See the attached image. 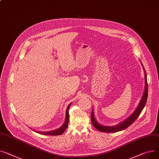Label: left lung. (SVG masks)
Here are the masks:
<instances>
[{
    "label": "left lung",
    "mask_w": 159,
    "mask_h": 159,
    "mask_svg": "<svg viewBox=\"0 0 159 159\" xmlns=\"http://www.w3.org/2000/svg\"><path fill=\"white\" fill-rule=\"evenodd\" d=\"M144 68V67H143ZM144 77H145V89L144 91V93L143 94L142 98L139 102V104L138 106L136 108L135 111L129 116V117L126 119L125 121L121 122V123L116 125V126H103L100 124H99L96 119L94 117V114H93V110H92L91 112V122L94 127L97 129L98 131L102 132H119L121 130H123L126 128H128L129 126L132 125L135 120L138 118V116L141 113L143 109H144L148 98V83H147V75L146 71L144 70Z\"/></svg>",
    "instance_id": "left-lung-1"
}]
</instances>
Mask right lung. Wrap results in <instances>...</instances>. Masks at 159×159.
<instances>
[{
  "label": "right lung",
  "instance_id": "right-lung-1",
  "mask_svg": "<svg viewBox=\"0 0 159 159\" xmlns=\"http://www.w3.org/2000/svg\"><path fill=\"white\" fill-rule=\"evenodd\" d=\"M71 103L69 104V105L68 106L67 109H66V118H65V121L64 124H63L60 128H59L58 129L54 130H52V131H48V132H38L34 130L35 132L41 134H44V135H61L63 132L65 131V130L66 129V128L68 127V124L69 122V113H68V110L69 108L70 107Z\"/></svg>",
  "mask_w": 159,
  "mask_h": 159
}]
</instances>
